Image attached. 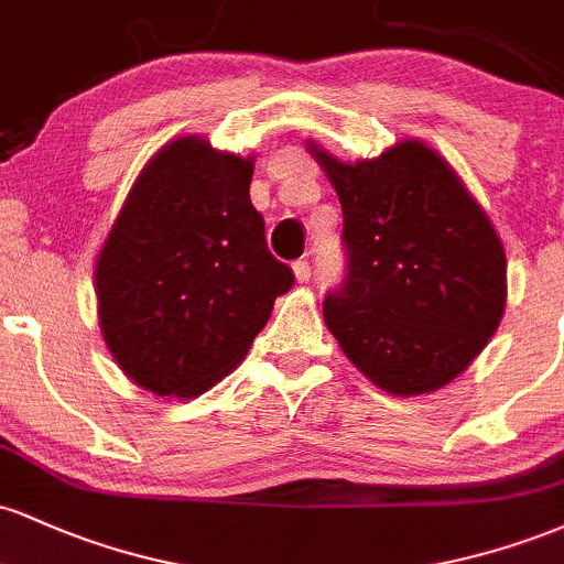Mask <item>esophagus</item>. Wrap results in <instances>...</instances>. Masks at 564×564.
Wrapping results in <instances>:
<instances>
[{
    "instance_id": "esophagus-1",
    "label": "esophagus",
    "mask_w": 564,
    "mask_h": 564,
    "mask_svg": "<svg viewBox=\"0 0 564 564\" xmlns=\"http://www.w3.org/2000/svg\"><path fill=\"white\" fill-rule=\"evenodd\" d=\"M291 268H294V275H296V281H300V283L310 281V275H313V268H310L307 260H296L294 264H291Z\"/></svg>"
}]
</instances>
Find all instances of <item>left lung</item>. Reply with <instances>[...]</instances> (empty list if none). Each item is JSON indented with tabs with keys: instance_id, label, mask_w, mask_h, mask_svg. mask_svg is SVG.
Here are the masks:
<instances>
[{
	"instance_id": "1",
	"label": "left lung",
	"mask_w": 564,
	"mask_h": 564,
	"mask_svg": "<svg viewBox=\"0 0 564 564\" xmlns=\"http://www.w3.org/2000/svg\"><path fill=\"white\" fill-rule=\"evenodd\" d=\"M310 148L345 217V278L323 302L328 332L381 390H440L501 321V238L456 172L422 142L405 140L358 164Z\"/></svg>"
}]
</instances>
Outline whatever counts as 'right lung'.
Wrapping results in <instances>:
<instances>
[{
    "instance_id": "1",
    "label": "right lung",
    "mask_w": 564,
    "mask_h": 564,
    "mask_svg": "<svg viewBox=\"0 0 564 564\" xmlns=\"http://www.w3.org/2000/svg\"><path fill=\"white\" fill-rule=\"evenodd\" d=\"M251 159L206 140L164 145L97 257V310L116 364L161 398H193L241 364L294 286L249 198Z\"/></svg>"
}]
</instances>
